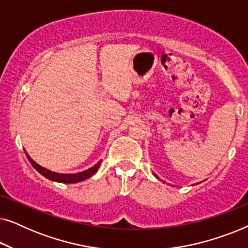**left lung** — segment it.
Instances as JSON below:
<instances>
[{
	"instance_id": "8db88e82",
	"label": "left lung",
	"mask_w": 248,
	"mask_h": 248,
	"mask_svg": "<svg viewBox=\"0 0 248 248\" xmlns=\"http://www.w3.org/2000/svg\"><path fill=\"white\" fill-rule=\"evenodd\" d=\"M155 177H157V178H158V176H157V175H155ZM164 183H165V182H164Z\"/></svg>"
}]
</instances>
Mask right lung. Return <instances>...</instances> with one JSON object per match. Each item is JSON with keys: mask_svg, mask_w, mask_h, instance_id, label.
Wrapping results in <instances>:
<instances>
[{"mask_svg": "<svg viewBox=\"0 0 248 248\" xmlns=\"http://www.w3.org/2000/svg\"><path fill=\"white\" fill-rule=\"evenodd\" d=\"M26 155H27V158H28V160L30 161V164L32 165V167L35 168L36 170L39 172V174H42L44 177L48 178L53 182L65 183V184H71V183H79V182L84 181V179L91 177V176H93L94 172L98 170V168H99V166L101 164V160L98 161L97 164L93 166V167L87 169V170H84V171L77 172V174H59V172L48 170V169L39 166L37 162L33 161L32 159L29 157V155L27 154V152H26Z\"/></svg>", "mask_w": 248, "mask_h": 248, "instance_id": "right-lung-1", "label": "right lung"}]
</instances>
